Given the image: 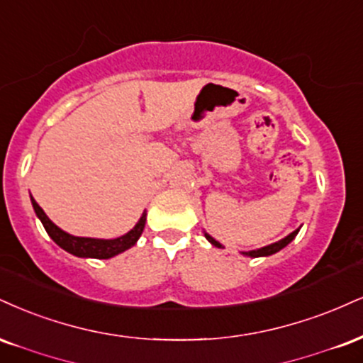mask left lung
<instances>
[{
  "label": "left lung",
  "mask_w": 363,
  "mask_h": 363,
  "mask_svg": "<svg viewBox=\"0 0 363 363\" xmlns=\"http://www.w3.org/2000/svg\"><path fill=\"white\" fill-rule=\"evenodd\" d=\"M298 233H299V228L294 230V231H292V233L287 235L286 238L279 240V242H276V243H270V245H267V247H262V248H257V250L242 252V253H243V255H247V257H252V259H255V257H269V255H272V253L282 250V248L286 247V245H289V243L296 238V235H298ZM204 237H206V240H208L209 243H211V245H215L218 248H223V247H221L220 242H216L215 238L209 237L208 233H204Z\"/></svg>",
  "instance_id": "left-lung-1"
}]
</instances>
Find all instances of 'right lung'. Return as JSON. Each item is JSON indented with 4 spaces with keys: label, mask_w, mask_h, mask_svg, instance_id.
Instances as JSON below:
<instances>
[{
    "label": "right lung",
    "mask_w": 363,
    "mask_h": 363,
    "mask_svg": "<svg viewBox=\"0 0 363 363\" xmlns=\"http://www.w3.org/2000/svg\"><path fill=\"white\" fill-rule=\"evenodd\" d=\"M32 206L35 209V215L38 216V220L42 221L43 228H45L49 237L60 248H64L65 252L72 253L76 257H86V259H111V257L118 255V253L128 250L130 247H133L137 243V240L142 235L143 228H145L147 221V213L143 211V215L140 216L138 223L133 226L128 233H125L123 237H118L113 240H103V238H86V237H74V235L65 233L64 230H60L55 223H52L50 218L43 213V209L38 206L37 201L32 198Z\"/></svg>",
    "instance_id": "obj_1"
}]
</instances>
